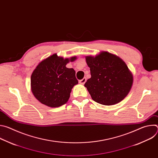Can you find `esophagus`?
<instances>
[{
  "mask_svg": "<svg viewBox=\"0 0 158 158\" xmlns=\"http://www.w3.org/2000/svg\"><path fill=\"white\" fill-rule=\"evenodd\" d=\"M86 81H87V79H86V78L85 77H84L82 79H81V80H80L79 81V83L81 84H85V82H86Z\"/></svg>",
  "mask_w": 158,
  "mask_h": 158,
  "instance_id": "esophagus-1",
  "label": "esophagus"
}]
</instances>
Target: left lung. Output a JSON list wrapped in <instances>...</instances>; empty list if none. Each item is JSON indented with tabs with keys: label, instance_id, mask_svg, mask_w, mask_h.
<instances>
[{
	"label": "left lung",
	"instance_id": "8db88e82",
	"mask_svg": "<svg viewBox=\"0 0 158 158\" xmlns=\"http://www.w3.org/2000/svg\"><path fill=\"white\" fill-rule=\"evenodd\" d=\"M91 77L84 86L96 102L111 106L123 101L130 92L133 75L119 57L106 51L85 56Z\"/></svg>",
	"mask_w": 158,
	"mask_h": 158
}]
</instances>
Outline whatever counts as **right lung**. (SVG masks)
Instances as JSON below:
<instances>
[{
  "mask_svg": "<svg viewBox=\"0 0 158 158\" xmlns=\"http://www.w3.org/2000/svg\"><path fill=\"white\" fill-rule=\"evenodd\" d=\"M76 59V56L64 59L54 54L39 63L31 77V88L40 103L57 107L68 101L78 81L74 69L67 68L66 65Z\"/></svg>",
  "mask_w": 158,
  "mask_h": 158,
  "instance_id": "add662e5",
  "label": "right lung"
}]
</instances>
